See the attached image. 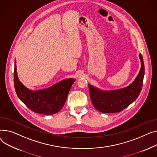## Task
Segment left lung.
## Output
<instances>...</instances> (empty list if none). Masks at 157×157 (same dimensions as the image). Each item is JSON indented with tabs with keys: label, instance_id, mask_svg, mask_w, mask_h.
<instances>
[{
	"label": "left lung",
	"instance_id": "1",
	"mask_svg": "<svg viewBox=\"0 0 157 157\" xmlns=\"http://www.w3.org/2000/svg\"><path fill=\"white\" fill-rule=\"evenodd\" d=\"M141 67L139 73L131 84L125 87L111 90H103L89 84L91 102L98 111L105 113L122 111L139 96L143 87L144 65L141 54H139Z\"/></svg>",
	"mask_w": 157,
	"mask_h": 157
}]
</instances>
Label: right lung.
<instances>
[{
    "label": "right lung",
    "mask_w": 157,
    "mask_h": 157,
    "mask_svg": "<svg viewBox=\"0 0 157 157\" xmlns=\"http://www.w3.org/2000/svg\"><path fill=\"white\" fill-rule=\"evenodd\" d=\"M14 62V84L17 97L32 111L43 115L58 113L66 102L69 91L75 79H64L50 87L31 90L25 87L18 78Z\"/></svg>",
    "instance_id": "right-lung-1"
}]
</instances>
